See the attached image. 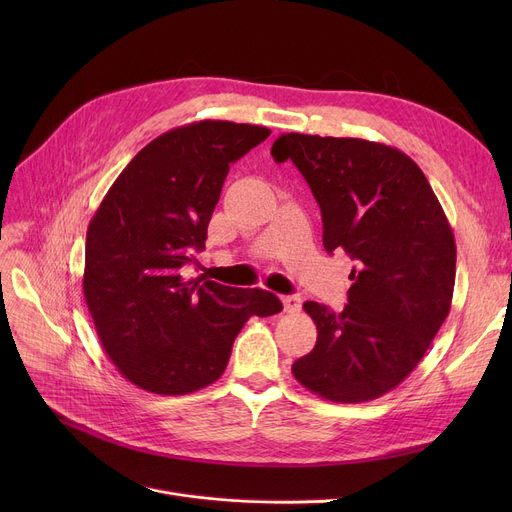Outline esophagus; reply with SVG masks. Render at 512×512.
I'll return each instance as SVG.
<instances>
[{
  "label": "esophagus",
  "instance_id": "obj_1",
  "mask_svg": "<svg viewBox=\"0 0 512 512\" xmlns=\"http://www.w3.org/2000/svg\"><path fill=\"white\" fill-rule=\"evenodd\" d=\"M282 305H284L286 313H299L301 305H303V299L299 297V294H284Z\"/></svg>",
  "mask_w": 512,
  "mask_h": 512
}]
</instances>
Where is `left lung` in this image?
<instances>
[{
	"label": "left lung",
	"instance_id": "8db88e82",
	"mask_svg": "<svg viewBox=\"0 0 512 512\" xmlns=\"http://www.w3.org/2000/svg\"><path fill=\"white\" fill-rule=\"evenodd\" d=\"M272 155L311 186L326 251L355 261L340 313L303 305L317 342L294 361V378L332 402L380 398L417 367L450 311L456 245L446 213L421 168L390 145L288 132Z\"/></svg>",
	"mask_w": 512,
	"mask_h": 512
}]
</instances>
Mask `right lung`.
Instances as JSON below:
<instances>
[{
	"label": "right lung",
	"instance_id": "right-lung-1",
	"mask_svg": "<svg viewBox=\"0 0 512 512\" xmlns=\"http://www.w3.org/2000/svg\"><path fill=\"white\" fill-rule=\"evenodd\" d=\"M270 128L201 120L145 145L87 230L83 292L107 357L153 394H191L224 373L249 317L282 311L274 292L232 288L182 267L205 249L230 164Z\"/></svg>",
	"mask_w": 512,
	"mask_h": 512
}]
</instances>
